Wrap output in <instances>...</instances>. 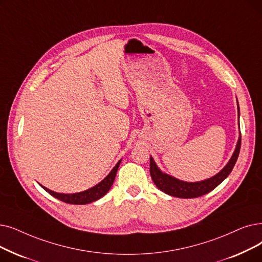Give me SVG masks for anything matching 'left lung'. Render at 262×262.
Listing matches in <instances>:
<instances>
[{"instance_id":"left-lung-1","label":"left lung","mask_w":262,"mask_h":262,"mask_svg":"<svg viewBox=\"0 0 262 262\" xmlns=\"http://www.w3.org/2000/svg\"><path fill=\"white\" fill-rule=\"evenodd\" d=\"M237 101V99H236ZM237 112L238 117H240V108L237 104ZM241 147V133L238 135V139L235 145V150L229 159V162L221 170L219 173L215 176L198 182H184L181 181L172 176H169L163 172L161 169L156 165L154 158L150 156V173L154 184L157 186L158 189L164 191L165 194L169 196H173L178 198H197L202 195H206L215 187H217L222 182L228 177L233 169L236 159L238 157Z\"/></svg>"}]
</instances>
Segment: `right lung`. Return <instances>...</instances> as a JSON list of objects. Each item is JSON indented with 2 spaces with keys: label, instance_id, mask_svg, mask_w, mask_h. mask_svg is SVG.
<instances>
[{
  "label": "right lung",
  "instance_id": "1",
  "mask_svg": "<svg viewBox=\"0 0 262 262\" xmlns=\"http://www.w3.org/2000/svg\"><path fill=\"white\" fill-rule=\"evenodd\" d=\"M121 161L122 159H120V161L117 163V165L113 167V169L109 172V174L103 181H100L98 184H96L95 186L91 187L84 191L75 192V194H62V192H56V191L48 189L47 187H45L40 184L39 185L47 192H49L51 196H53L54 198L59 199L61 201H64L66 203H71V204L91 203V202L100 199L101 197H104L109 191V189L111 188V186L113 184V181H115V179H116L117 171H118V168L121 164Z\"/></svg>",
  "mask_w": 262,
  "mask_h": 262
}]
</instances>
